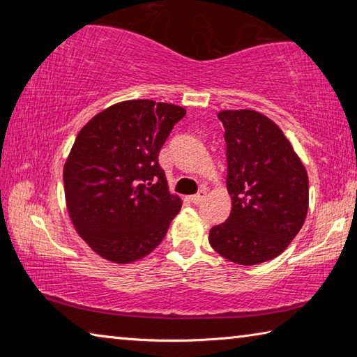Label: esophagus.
Wrapping results in <instances>:
<instances>
[{
	"mask_svg": "<svg viewBox=\"0 0 357 357\" xmlns=\"http://www.w3.org/2000/svg\"><path fill=\"white\" fill-rule=\"evenodd\" d=\"M204 197H206V192L202 190L200 193H197V195H192V197H190V202H192L193 204H200V203L204 200Z\"/></svg>",
	"mask_w": 357,
	"mask_h": 357,
	"instance_id": "34e87169",
	"label": "esophagus"
}]
</instances>
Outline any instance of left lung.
Wrapping results in <instances>:
<instances>
[{"label":"left lung","mask_w":357,"mask_h":357,"mask_svg":"<svg viewBox=\"0 0 357 357\" xmlns=\"http://www.w3.org/2000/svg\"><path fill=\"white\" fill-rule=\"evenodd\" d=\"M217 116L225 129L231 213L211 228L209 244L236 264L269 261L304 225L307 170L282 129L266 114L243 108L222 110Z\"/></svg>","instance_id":"1"}]
</instances>
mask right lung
<instances>
[{"instance_id": "right-lung-1", "label": "right lung", "mask_w": 357, "mask_h": 357, "mask_svg": "<svg viewBox=\"0 0 357 357\" xmlns=\"http://www.w3.org/2000/svg\"><path fill=\"white\" fill-rule=\"evenodd\" d=\"M183 107L124 100L83 126L66 159V206L78 236L100 258L129 264L165 238L183 202L157 157Z\"/></svg>"}]
</instances>
